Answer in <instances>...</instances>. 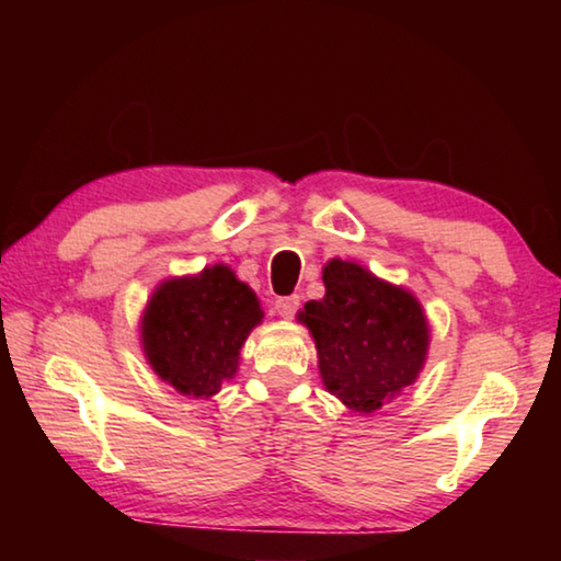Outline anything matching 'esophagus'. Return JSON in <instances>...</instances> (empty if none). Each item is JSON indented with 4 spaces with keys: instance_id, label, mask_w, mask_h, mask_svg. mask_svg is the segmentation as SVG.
Masks as SVG:
<instances>
[{
    "instance_id": "34e87169",
    "label": "esophagus",
    "mask_w": 561,
    "mask_h": 561,
    "mask_svg": "<svg viewBox=\"0 0 561 561\" xmlns=\"http://www.w3.org/2000/svg\"><path fill=\"white\" fill-rule=\"evenodd\" d=\"M297 309H299V294H289V297L274 299V311H277L282 319H291L297 314Z\"/></svg>"
}]
</instances>
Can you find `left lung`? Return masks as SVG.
Instances as JSON below:
<instances>
[{
  "label": "left lung",
  "instance_id": "8db88e82",
  "mask_svg": "<svg viewBox=\"0 0 561 561\" xmlns=\"http://www.w3.org/2000/svg\"><path fill=\"white\" fill-rule=\"evenodd\" d=\"M327 297L307 301L301 321L319 351L324 386L358 413H374L421 374L428 321L413 294L354 262L324 267Z\"/></svg>",
  "mask_w": 561,
  "mask_h": 561
}]
</instances>
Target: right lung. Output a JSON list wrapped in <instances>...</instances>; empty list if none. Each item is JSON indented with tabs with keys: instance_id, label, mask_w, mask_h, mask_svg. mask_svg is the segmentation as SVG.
<instances>
[{
	"instance_id": "1",
	"label": "right lung",
	"mask_w": 561,
	"mask_h": 561,
	"mask_svg": "<svg viewBox=\"0 0 561 561\" xmlns=\"http://www.w3.org/2000/svg\"><path fill=\"white\" fill-rule=\"evenodd\" d=\"M262 319L254 291L225 264L158 287L140 324L153 371L185 396H213L232 378L240 348Z\"/></svg>"
}]
</instances>
